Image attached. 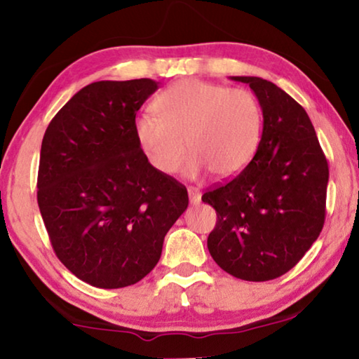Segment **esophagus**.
<instances>
[{"label":"esophagus","instance_id":"34e87169","mask_svg":"<svg viewBox=\"0 0 359 359\" xmlns=\"http://www.w3.org/2000/svg\"><path fill=\"white\" fill-rule=\"evenodd\" d=\"M187 196H189V202L192 203V205H197V203L201 202V198H202L201 192L194 189V187H189V189H187Z\"/></svg>","mask_w":359,"mask_h":359}]
</instances>
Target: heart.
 Returning a JSON list of instances; mask_svg holds the SVG:
<instances>
[{
	"mask_svg": "<svg viewBox=\"0 0 359 359\" xmlns=\"http://www.w3.org/2000/svg\"><path fill=\"white\" fill-rule=\"evenodd\" d=\"M154 109L158 117H137L135 133L149 162L163 175L178 172L187 144L192 154L186 168L189 178L207 170L229 178L247 167L260 142V104L241 88L183 80L161 93Z\"/></svg>",
	"mask_w": 359,
	"mask_h": 359,
	"instance_id": "obj_1",
	"label": "heart"
}]
</instances>
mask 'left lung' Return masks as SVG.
<instances>
[{"mask_svg": "<svg viewBox=\"0 0 359 359\" xmlns=\"http://www.w3.org/2000/svg\"><path fill=\"white\" fill-rule=\"evenodd\" d=\"M255 93L262 140L250 163L202 196L217 210L208 252L226 273L269 280L302 260L326 217L329 167L310 117L294 97L260 76H231Z\"/></svg>", "mask_w": 359, "mask_h": 359, "instance_id": "left-lung-1", "label": "left lung"}]
</instances>
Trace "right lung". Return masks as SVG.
<instances>
[{
    "mask_svg": "<svg viewBox=\"0 0 359 359\" xmlns=\"http://www.w3.org/2000/svg\"><path fill=\"white\" fill-rule=\"evenodd\" d=\"M157 88L151 79L95 81L43 137V222L64 266L95 287H126L151 273L189 203L183 184L149 163L135 133L136 112Z\"/></svg>",
    "mask_w": 359,
    "mask_h": 359,
    "instance_id": "1",
    "label": "right lung"
}]
</instances>
